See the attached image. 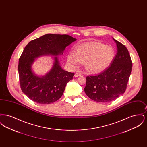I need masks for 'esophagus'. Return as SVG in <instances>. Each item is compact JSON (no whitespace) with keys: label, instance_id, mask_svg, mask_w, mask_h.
<instances>
[{"label":"esophagus","instance_id":"34e87169","mask_svg":"<svg viewBox=\"0 0 147 147\" xmlns=\"http://www.w3.org/2000/svg\"><path fill=\"white\" fill-rule=\"evenodd\" d=\"M82 76V74L80 73H76L75 74H74V77H78L79 76Z\"/></svg>","mask_w":147,"mask_h":147}]
</instances>
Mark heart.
<instances>
[{
    "label": "heart",
    "mask_w": 147,
    "mask_h": 147,
    "mask_svg": "<svg viewBox=\"0 0 147 147\" xmlns=\"http://www.w3.org/2000/svg\"><path fill=\"white\" fill-rule=\"evenodd\" d=\"M113 57L111 47L101 43L90 41L78 46L74 52L68 54L67 61L73 68L78 67L80 63H84L86 70L96 73L106 68Z\"/></svg>",
    "instance_id": "obj_1"
}]
</instances>
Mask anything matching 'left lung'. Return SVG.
Listing matches in <instances>:
<instances>
[{"label":"left lung","mask_w":147,"mask_h":147,"mask_svg":"<svg viewBox=\"0 0 147 147\" xmlns=\"http://www.w3.org/2000/svg\"><path fill=\"white\" fill-rule=\"evenodd\" d=\"M113 39L116 43L117 52L110 65L98 75L86 78V95L98 102L111 101L123 94L132 71V62L128 49L124 45Z\"/></svg>","instance_id":"1"}]
</instances>
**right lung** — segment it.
<instances>
[{"instance_id":"1","label":"right lung","mask_w":147,"mask_h":147,"mask_svg":"<svg viewBox=\"0 0 147 147\" xmlns=\"http://www.w3.org/2000/svg\"><path fill=\"white\" fill-rule=\"evenodd\" d=\"M76 40L69 35L48 34L26 46L19 58L18 71L21 90L30 99L40 104H49L62 97L74 73L62 69L57 57L52 69L43 77L33 73L31 64L35 58L41 55L63 54L65 48Z\"/></svg>"}]
</instances>
